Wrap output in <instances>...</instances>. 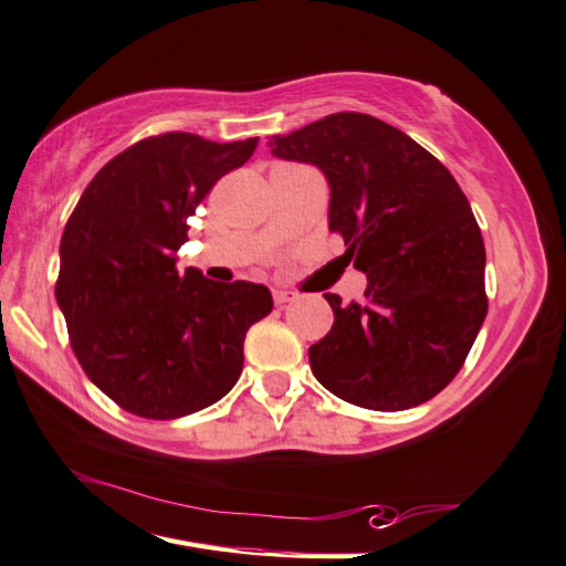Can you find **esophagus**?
Wrapping results in <instances>:
<instances>
[{
    "label": "esophagus",
    "instance_id": "34e87169",
    "mask_svg": "<svg viewBox=\"0 0 566 566\" xmlns=\"http://www.w3.org/2000/svg\"><path fill=\"white\" fill-rule=\"evenodd\" d=\"M272 296H274V304H290V302H296L300 300V294L296 292H290V290H274L272 292Z\"/></svg>",
    "mask_w": 566,
    "mask_h": 566
}]
</instances>
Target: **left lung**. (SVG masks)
<instances>
[{
	"instance_id": "left-lung-1",
	"label": "left lung",
	"mask_w": 566,
	"mask_h": 566,
	"mask_svg": "<svg viewBox=\"0 0 566 566\" xmlns=\"http://www.w3.org/2000/svg\"><path fill=\"white\" fill-rule=\"evenodd\" d=\"M270 148L324 172L328 230L368 280L364 302L324 294L334 326L310 346L316 381L371 410L426 403L453 381L488 314L485 244L460 185L366 113H334Z\"/></svg>"
}]
</instances>
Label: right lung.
<instances>
[{"instance_id":"obj_1","label":"right lung","mask_w":566,"mask_h":566,"mask_svg":"<svg viewBox=\"0 0 566 566\" xmlns=\"http://www.w3.org/2000/svg\"><path fill=\"white\" fill-rule=\"evenodd\" d=\"M256 138L163 133L123 150L88 182L61 234L56 302L81 368L130 413L170 420L238 384L244 334L272 312L264 284L178 272L188 218Z\"/></svg>"}]
</instances>
